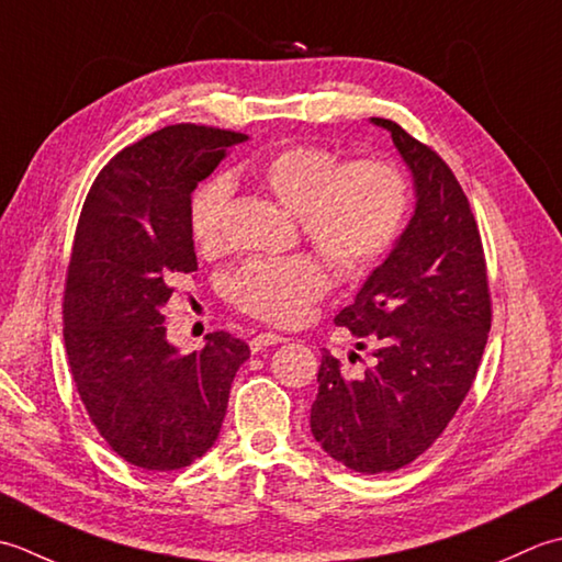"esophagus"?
Listing matches in <instances>:
<instances>
[{"label":"esophagus","instance_id":"34e87169","mask_svg":"<svg viewBox=\"0 0 562 562\" xmlns=\"http://www.w3.org/2000/svg\"><path fill=\"white\" fill-rule=\"evenodd\" d=\"M281 341H285V337L277 335V331H261V335H257V337H251V341H249V349L257 353V351H261V349H267V347H273V345H281Z\"/></svg>","mask_w":562,"mask_h":562}]
</instances>
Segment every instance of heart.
<instances>
[{
  "label": "heart",
  "instance_id": "1",
  "mask_svg": "<svg viewBox=\"0 0 562 562\" xmlns=\"http://www.w3.org/2000/svg\"><path fill=\"white\" fill-rule=\"evenodd\" d=\"M257 177L285 211L297 217L303 237L341 277L369 273L397 243L407 215V184L400 171L378 159L341 165L319 145H289L259 167ZM231 181L203 184L191 205V231L201 249L223 245ZM331 285L329 269L307 255L245 261L227 295L239 311L271 325L291 327L311 313Z\"/></svg>",
  "mask_w": 562,
  "mask_h": 562
}]
</instances>
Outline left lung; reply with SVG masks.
<instances>
[{
  "mask_svg": "<svg viewBox=\"0 0 562 562\" xmlns=\"http://www.w3.org/2000/svg\"><path fill=\"white\" fill-rule=\"evenodd\" d=\"M371 123L391 133L412 171L415 213L335 317L373 341V363L351 378L323 351L311 409L315 441L366 475L397 471L441 437L475 381L492 319L483 243L453 171L397 123Z\"/></svg>",
  "mask_w": 562,
  "mask_h": 562,
  "instance_id": "8db88e82",
  "label": "left lung"
}]
</instances>
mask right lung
<instances>
[{"mask_svg":"<svg viewBox=\"0 0 562 562\" xmlns=\"http://www.w3.org/2000/svg\"><path fill=\"white\" fill-rule=\"evenodd\" d=\"M245 137L167 125L99 171L79 215L63 297L67 361L91 425L145 471H179L211 449L249 359L231 331L179 353L162 325L175 283L199 269L191 193Z\"/></svg>","mask_w":562,"mask_h":562,"instance_id":"1","label":"right lung"}]
</instances>
